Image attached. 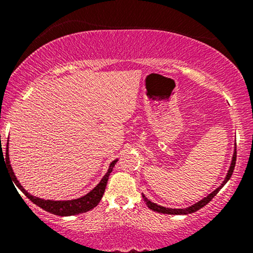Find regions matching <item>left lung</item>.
<instances>
[{"mask_svg":"<svg viewBox=\"0 0 253 253\" xmlns=\"http://www.w3.org/2000/svg\"><path fill=\"white\" fill-rule=\"evenodd\" d=\"M237 144L234 143V152H233V156H232V162H231V165H229V169L227 171V173H226V177L225 179H223L221 185H219V187L216 188L215 190L211 191V194H208L207 196L203 197L202 200H200L199 202L194 203V205L189 206V207L187 208H167V207H163V206H159L157 205V203L150 201L149 199H147L146 196L144 195V194H141L143 195V199H144V202L146 203L147 207L150 208V210L155 211H158V213H162V214H171V215H185V214H190V213H194V211H199L200 208L205 207L206 205H207L208 202L211 201V199H213L214 196L216 195L217 193H219L220 189L223 187V185L226 184V183L228 182V179L231 178L232 173H233V170H234V167H236V161H237V149H236Z\"/></svg>","mask_w":253,"mask_h":253,"instance_id":"obj_1","label":"left lung"}]
</instances>
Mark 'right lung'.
<instances>
[{"label":"right lung","instance_id":"1","mask_svg":"<svg viewBox=\"0 0 253 253\" xmlns=\"http://www.w3.org/2000/svg\"><path fill=\"white\" fill-rule=\"evenodd\" d=\"M5 150H7L5 151V163H7V167L11 170L10 173L11 176H13L14 184H15L16 187L31 200L32 202L36 203L37 206H39V207L42 208L43 211H48V213H52V214H56V215H59V216L77 215V214L85 213V211H88L90 210H92V208L96 207L98 202H100L101 199H102L104 190H106V185H107V182H108L110 172H112L113 168L115 167V164H117L118 162V159H115V161H113L112 163L109 164L108 171H107L106 175L102 177V179H101L100 183H98L94 189L90 190L89 193L85 194L84 196L80 197V199H75V200L53 201V200H43V199H40V197L31 195V194L28 193V191L26 190L21 184H20V182L17 181L16 176L14 175L13 169H11V165L9 162V153H8V143H7V147H5ZM1 155H3V152H2Z\"/></svg>","mask_w":253,"mask_h":253}]
</instances>
